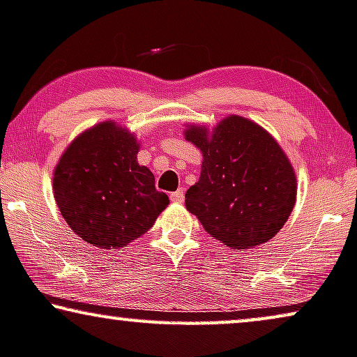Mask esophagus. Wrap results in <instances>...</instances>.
<instances>
[{"label": "esophagus", "mask_w": 357, "mask_h": 357, "mask_svg": "<svg viewBox=\"0 0 357 357\" xmlns=\"http://www.w3.org/2000/svg\"><path fill=\"white\" fill-rule=\"evenodd\" d=\"M169 199H172V202H174V204H181V202L184 200V192H183V189H178L176 192H172V194H169Z\"/></svg>", "instance_id": "obj_1"}]
</instances>
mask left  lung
I'll return each instance as SVG.
<instances>
[{
	"label": "left lung",
	"mask_w": 357,
	"mask_h": 357,
	"mask_svg": "<svg viewBox=\"0 0 357 357\" xmlns=\"http://www.w3.org/2000/svg\"><path fill=\"white\" fill-rule=\"evenodd\" d=\"M185 139L204 153L199 183L185 192V208L227 247L268 242L289 220L296 200L294 168L274 137L253 121L227 116L206 135L190 126Z\"/></svg>",
	"instance_id": "left-lung-1"
}]
</instances>
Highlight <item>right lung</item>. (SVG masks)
<instances>
[{"label":"right lung","mask_w":357,"mask_h":357,"mask_svg":"<svg viewBox=\"0 0 357 357\" xmlns=\"http://www.w3.org/2000/svg\"><path fill=\"white\" fill-rule=\"evenodd\" d=\"M137 151L135 136L104 121L79 135L57 163V206L70 229L94 247H125L169 204L151 169L137 163Z\"/></svg>","instance_id":"right-lung-1"}]
</instances>
